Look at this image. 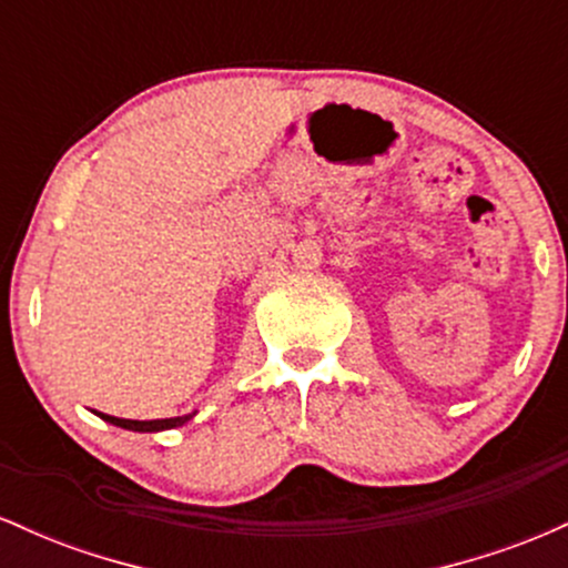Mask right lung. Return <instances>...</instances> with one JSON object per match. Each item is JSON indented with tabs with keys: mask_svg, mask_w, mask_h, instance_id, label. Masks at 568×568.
<instances>
[{
	"mask_svg": "<svg viewBox=\"0 0 568 568\" xmlns=\"http://www.w3.org/2000/svg\"><path fill=\"white\" fill-rule=\"evenodd\" d=\"M101 419H106L109 425L133 429V433H160V429H171V427H181L192 419V414L186 416H175V419H152V422H135V419H120V416H109V414H98Z\"/></svg>",
	"mask_w": 568,
	"mask_h": 568,
	"instance_id": "obj_1",
	"label": "right lung"
}]
</instances>
